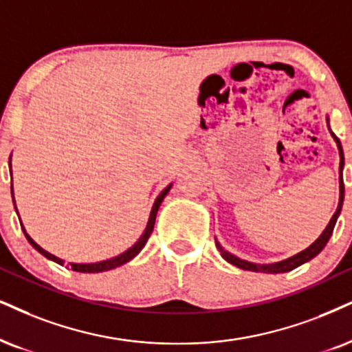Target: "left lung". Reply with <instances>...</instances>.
I'll return each mask as SVG.
<instances>
[{
    "mask_svg": "<svg viewBox=\"0 0 352 352\" xmlns=\"http://www.w3.org/2000/svg\"><path fill=\"white\" fill-rule=\"evenodd\" d=\"M327 124H328V129H329V119H328V117H327ZM329 132H331V129H329ZM331 137L335 138V142H336V145H338V150H340V202H338V209H336L335 214H333L331 220H329V223L327 225V228L323 230L322 235L316 238V240L311 243L309 248H305L303 251H300V253L290 256V258L284 259V261L272 263V264H256V263L246 261V259L238 258V256L228 253L227 250H223V246L220 245V243L217 241V238H215L217 250L220 251V254H222V258L225 259V261H228L230 264H233V266H236V267H240V269H245V271L266 272V274H279V272L292 271V269L298 267V266H300V264L310 261V259H314L315 256L318 254L320 251L324 248V246H327L329 236H331V233H333V228H335V225H336L338 217H340V214H341L342 201H344V183H342V168H344V153H342V146H341L340 138H338L333 132H331Z\"/></svg>",
    "mask_w": 352,
    "mask_h": 352,
    "instance_id": "obj_1",
    "label": "left lung"
}]
</instances>
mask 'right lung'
Masks as SVG:
<instances>
[{
  "mask_svg": "<svg viewBox=\"0 0 352 352\" xmlns=\"http://www.w3.org/2000/svg\"><path fill=\"white\" fill-rule=\"evenodd\" d=\"M10 173L12 175V171H11V156H10ZM171 186H173V184L166 186V188H164V189L162 190V194H160V196L156 197V201H155V204H153V207H151V212H150V217H148V223H146L145 232H143V233H142V236L138 238V240L135 241V245L130 246V248H129L127 251H124V253H120L119 256H116V258L106 259V261L88 263V264L70 263V264H72V269H73V271H76V272H102V271H109V269H114V267L122 266V264L129 263L130 259L135 258V256L142 251L143 246H145V243L148 241V238H150V235H151V232H153L155 220H156V214H158L160 206H162L163 199L166 197V194L169 192V189H171ZM11 194H12V204H14V206H16V201H14V192H12V186H11ZM14 209H16V207H14ZM16 212H17V209H16ZM17 215H19V214H17ZM19 222H21V219H19ZM21 228H23V232H24L25 238H28V241H29L30 245H32L34 248H36V250L38 251V253H41L42 256H45L47 259H50V261H54V263H56V264H63V263H65L63 259L56 258V256L50 254L49 251H45L43 248H41V246H38L37 243L34 241L32 238H30V236L28 235V232H25V228H24V225H23V223H21Z\"/></svg>",
  "mask_w": 352,
  "mask_h": 352,
  "instance_id": "1",
  "label": "right lung"
}]
</instances>
